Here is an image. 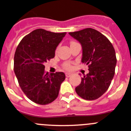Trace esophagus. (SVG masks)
I'll list each match as a JSON object with an SVG mask.
<instances>
[{
  "mask_svg": "<svg viewBox=\"0 0 131 131\" xmlns=\"http://www.w3.org/2000/svg\"><path fill=\"white\" fill-rule=\"evenodd\" d=\"M65 75L67 78H69L70 76H71V74H70V73H66Z\"/></svg>",
  "mask_w": 131,
  "mask_h": 131,
  "instance_id": "34e87169",
  "label": "esophagus"
}]
</instances>
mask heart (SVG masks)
<instances>
[{"instance_id": "b5f03b06", "label": "heart", "mask_w": 131, "mask_h": 131, "mask_svg": "<svg viewBox=\"0 0 131 131\" xmlns=\"http://www.w3.org/2000/svg\"><path fill=\"white\" fill-rule=\"evenodd\" d=\"M74 42H70V44L74 43ZM63 67H64V68H65V69H67V70H70V69H71V68H72L71 64H70V63H64V64L63 65Z\"/></svg>"}]
</instances>
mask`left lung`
Here are the masks:
<instances>
[{"label":"left lung","mask_w":131,"mask_h":131,"mask_svg":"<svg viewBox=\"0 0 131 131\" xmlns=\"http://www.w3.org/2000/svg\"><path fill=\"white\" fill-rule=\"evenodd\" d=\"M69 35L82 44V62L89 67V73L75 89L76 93L88 101L97 99L108 90L114 78L117 63L115 49L104 35L94 29Z\"/></svg>","instance_id":"1"}]
</instances>
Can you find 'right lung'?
<instances>
[{
	"instance_id": "add662e5",
	"label": "right lung",
	"mask_w": 131,
	"mask_h": 131,
	"mask_svg": "<svg viewBox=\"0 0 131 131\" xmlns=\"http://www.w3.org/2000/svg\"><path fill=\"white\" fill-rule=\"evenodd\" d=\"M67 32L56 33L38 29L26 35L14 55V72L25 95L38 104L55 101L65 80L64 72L45 73L44 63L55 57L59 43Z\"/></svg>"
}]
</instances>
